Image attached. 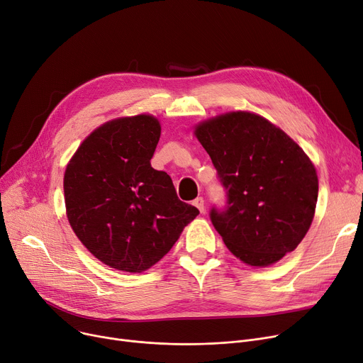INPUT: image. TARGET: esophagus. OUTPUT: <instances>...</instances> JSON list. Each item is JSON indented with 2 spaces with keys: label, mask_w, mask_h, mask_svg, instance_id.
<instances>
[{
  "label": "esophagus",
  "mask_w": 363,
  "mask_h": 363,
  "mask_svg": "<svg viewBox=\"0 0 363 363\" xmlns=\"http://www.w3.org/2000/svg\"><path fill=\"white\" fill-rule=\"evenodd\" d=\"M193 204L199 208L200 213H204V208H206V206H204V199H203V197H197V199L193 201Z\"/></svg>",
  "instance_id": "34e87169"
}]
</instances>
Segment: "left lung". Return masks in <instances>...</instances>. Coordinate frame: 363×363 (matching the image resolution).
Segmentation results:
<instances>
[{"mask_svg":"<svg viewBox=\"0 0 363 363\" xmlns=\"http://www.w3.org/2000/svg\"><path fill=\"white\" fill-rule=\"evenodd\" d=\"M226 188V211L211 212L225 245L249 266L266 268L308 234L318 175L303 148L260 114L226 111L194 126Z\"/></svg>","mask_w":363,"mask_h":363,"instance_id":"obj_1","label":"left lung"}]
</instances>
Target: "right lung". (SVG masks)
<instances>
[{"mask_svg":"<svg viewBox=\"0 0 363 363\" xmlns=\"http://www.w3.org/2000/svg\"><path fill=\"white\" fill-rule=\"evenodd\" d=\"M162 126L152 114L111 119L81 143L65 170L66 216L86 250L113 269L140 274L178 241L199 211L152 169Z\"/></svg>","mask_w":363,"mask_h":363,"instance_id":"right-lung-1","label":"right lung"}]
</instances>
